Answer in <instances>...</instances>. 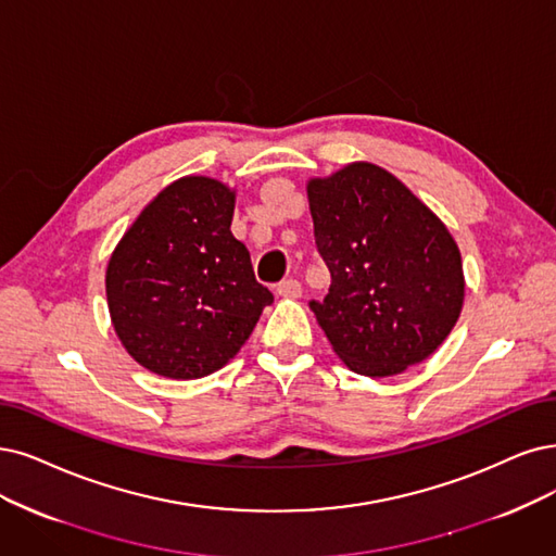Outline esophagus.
<instances>
[{
    "mask_svg": "<svg viewBox=\"0 0 556 556\" xmlns=\"http://www.w3.org/2000/svg\"><path fill=\"white\" fill-rule=\"evenodd\" d=\"M277 293L281 298H289V300H298L302 295V283L298 279H283L279 286H277Z\"/></svg>",
    "mask_w": 556,
    "mask_h": 556,
    "instance_id": "34e87169",
    "label": "esophagus"
}]
</instances>
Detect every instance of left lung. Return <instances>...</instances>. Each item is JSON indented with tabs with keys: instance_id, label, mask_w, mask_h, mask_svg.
Returning a JSON list of instances; mask_svg holds the SVG:
<instances>
[{
	"instance_id": "8db88e82",
	"label": "left lung",
	"mask_w": 556,
	"mask_h": 556,
	"mask_svg": "<svg viewBox=\"0 0 556 556\" xmlns=\"http://www.w3.org/2000/svg\"><path fill=\"white\" fill-rule=\"evenodd\" d=\"M306 199L332 275L312 309L339 359L359 376L389 378L433 355L465 302L446 224L374 162L309 178Z\"/></svg>"
}]
</instances>
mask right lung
I'll return each instance as SVG.
<instances>
[{"instance_id":"add662e5","label":"right lung","mask_w":556,"mask_h":556,"mask_svg":"<svg viewBox=\"0 0 556 556\" xmlns=\"http://www.w3.org/2000/svg\"><path fill=\"white\" fill-rule=\"evenodd\" d=\"M236 190L211 176L169 182L123 233L108 263L110 318L151 374L197 380L229 364L273 293L233 238Z\"/></svg>"}]
</instances>
